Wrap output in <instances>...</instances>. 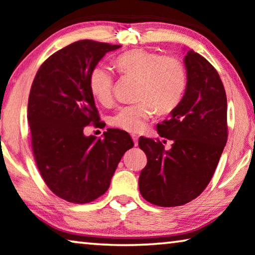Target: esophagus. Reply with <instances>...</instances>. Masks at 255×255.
I'll return each mask as SVG.
<instances>
[{
  "instance_id": "34e87169",
  "label": "esophagus",
  "mask_w": 255,
  "mask_h": 255,
  "mask_svg": "<svg viewBox=\"0 0 255 255\" xmlns=\"http://www.w3.org/2000/svg\"><path fill=\"white\" fill-rule=\"evenodd\" d=\"M131 138H132V141H134V144H135V146L137 145V139H138V136H137V135H135V134H132V135H131Z\"/></svg>"
}]
</instances>
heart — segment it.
Returning a JSON list of instances; mask_svg holds the SVG:
<instances>
[{
  "label": "heart",
  "mask_w": 255,
  "mask_h": 255,
  "mask_svg": "<svg viewBox=\"0 0 255 255\" xmlns=\"http://www.w3.org/2000/svg\"><path fill=\"white\" fill-rule=\"evenodd\" d=\"M118 71L138 78L137 103L120 107L111 117V125L128 132H137L155 116L177 109L187 89V73L178 57L160 55L146 49H131L116 59ZM114 77L109 68L98 64L89 76V89L96 100L109 105L113 98Z\"/></svg>",
  "instance_id": "b5f03b06"
}]
</instances>
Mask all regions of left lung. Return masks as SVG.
Returning <instances> with one entry per match:
<instances>
[{
	"mask_svg": "<svg viewBox=\"0 0 255 255\" xmlns=\"http://www.w3.org/2000/svg\"><path fill=\"white\" fill-rule=\"evenodd\" d=\"M187 89L171 118L157 125L158 138L139 137L146 155L138 187L148 202L178 207L191 202L213 178L228 141L227 93L217 70L193 49L185 56Z\"/></svg>",
	"mask_w": 255,
	"mask_h": 255,
	"instance_id": "left-lung-1",
	"label": "left lung"
}]
</instances>
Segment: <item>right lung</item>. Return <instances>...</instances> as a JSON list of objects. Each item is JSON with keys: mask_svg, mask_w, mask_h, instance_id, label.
Instances as JSON below:
<instances>
[{"mask_svg": "<svg viewBox=\"0 0 255 255\" xmlns=\"http://www.w3.org/2000/svg\"><path fill=\"white\" fill-rule=\"evenodd\" d=\"M120 45L80 40L52 54L39 68L27 105L31 146L45 184L71 203L102 196L124 153L134 143L127 131L107 129L104 138L85 136L89 125L99 127L89 76L107 52Z\"/></svg>", "mask_w": 255, "mask_h": 255, "instance_id": "obj_1", "label": "right lung"}]
</instances>
